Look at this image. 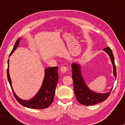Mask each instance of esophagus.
I'll use <instances>...</instances> for the list:
<instances>
[{
    "mask_svg": "<svg viewBox=\"0 0 125 125\" xmlns=\"http://www.w3.org/2000/svg\"><path fill=\"white\" fill-rule=\"evenodd\" d=\"M68 68L65 66H62L61 68V71L62 73H67L68 72Z\"/></svg>",
    "mask_w": 125,
    "mask_h": 125,
    "instance_id": "34e87169",
    "label": "esophagus"
}]
</instances>
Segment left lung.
<instances>
[{
  "label": "left lung",
  "mask_w": 125,
  "mask_h": 125,
  "mask_svg": "<svg viewBox=\"0 0 125 125\" xmlns=\"http://www.w3.org/2000/svg\"><path fill=\"white\" fill-rule=\"evenodd\" d=\"M109 55L113 65L114 75L116 79V69L114 57L111 50L109 47L104 49ZM72 79L74 84V91L77 101L84 105H93L105 101L108 98L113 88L107 93H98L91 90L86 85L82 74L80 65L78 63L73 62L72 64Z\"/></svg>",
  "instance_id": "obj_1"
}]
</instances>
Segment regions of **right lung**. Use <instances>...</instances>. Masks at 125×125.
Listing matches in <instances>:
<instances>
[{"instance_id":"right-lung-1","label":"right lung","mask_w":125,"mask_h":125,"mask_svg":"<svg viewBox=\"0 0 125 125\" xmlns=\"http://www.w3.org/2000/svg\"><path fill=\"white\" fill-rule=\"evenodd\" d=\"M21 38H19L17 40L13 49L10 53L9 57L11 56L12 53L18 47L20 43V40ZM9 59L8 61V69H7V75L8 79L11 86L14 95L16 100L21 105L25 107L30 109H43L50 106V105L53 101L55 89L56 85L58 83L59 79L58 74V67H48L45 69V77L42 82V85L40 88L39 92L32 98L28 100H23L16 95L12 87L11 80L9 74Z\"/></svg>"}]
</instances>
